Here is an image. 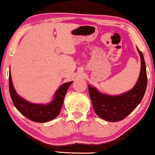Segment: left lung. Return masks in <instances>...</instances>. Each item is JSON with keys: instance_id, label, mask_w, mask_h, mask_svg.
<instances>
[{"instance_id": "obj_1", "label": "left lung", "mask_w": 155, "mask_h": 155, "mask_svg": "<svg viewBox=\"0 0 155 155\" xmlns=\"http://www.w3.org/2000/svg\"><path fill=\"white\" fill-rule=\"evenodd\" d=\"M140 57V73L136 84L130 91L118 96L101 94L95 87L89 86V93L92 106L98 117L108 122L124 120L136 108L143 99L147 86V75L143 54L138 49Z\"/></svg>"}]
</instances>
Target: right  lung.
I'll return each mask as SVG.
<instances>
[{"label":"right lung","instance_id":"1","mask_svg":"<svg viewBox=\"0 0 155 155\" xmlns=\"http://www.w3.org/2000/svg\"><path fill=\"white\" fill-rule=\"evenodd\" d=\"M8 81L10 95L15 106L25 117L35 122H49L58 116L63 106L64 97L68 88L72 83V81H70L63 84L56 92L54 100L51 101V103L48 105H42L31 104L17 95L13 87L11 73Z\"/></svg>","mask_w":155,"mask_h":155}]
</instances>
